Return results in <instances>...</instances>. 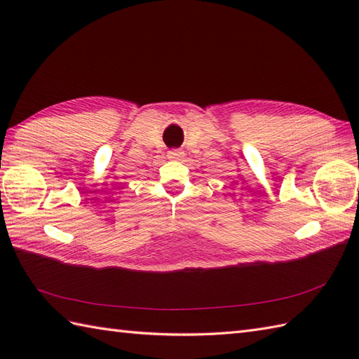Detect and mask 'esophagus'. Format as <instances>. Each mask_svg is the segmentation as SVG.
<instances>
[{"mask_svg":"<svg viewBox=\"0 0 359 359\" xmlns=\"http://www.w3.org/2000/svg\"><path fill=\"white\" fill-rule=\"evenodd\" d=\"M168 157H170L171 160H182L185 157V152L182 149H171L170 152H168Z\"/></svg>","mask_w":359,"mask_h":359,"instance_id":"1","label":"esophagus"}]
</instances>
